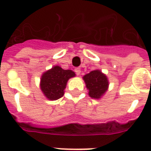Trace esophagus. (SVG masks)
Listing matches in <instances>:
<instances>
[{
  "mask_svg": "<svg viewBox=\"0 0 151 151\" xmlns=\"http://www.w3.org/2000/svg\"><path fill=\"white\" fill-rule=\"evenodd\" d=\"M75 72H76V73L77 75H80V73H81V69L79 68H75Z\"/></svg>",
  "mask_w": 151,
  "mask_h": 151,
  "instance_id": "1",
  "label": "esophagus"
}]
</instances>
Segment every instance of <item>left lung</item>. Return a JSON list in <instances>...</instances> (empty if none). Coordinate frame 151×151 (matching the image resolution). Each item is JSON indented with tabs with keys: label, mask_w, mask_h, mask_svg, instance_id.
Listing matches in <instances>:
<instances>
[{
	"label": "left lung",
	"mask_w": 151,
	"mask_h": 151,
	"mask_svg": "<svg viewBox=\"0 0 151 151\" xmlns=\"http://www.w3.org/2000/svg\"><path fill=\"white\" fill-rule=\"evenodd\" d=\"M89 96L94 99H100L108 90V78L100 70H93L83 77Z\"/></svg>",
	"instance_id": "left-lung-1"
}]
</instances>
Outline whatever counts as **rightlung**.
<instances>
[{
    "mask_svg": "<svg viewBox=\"0 0 151 151\" xmlns=\"http://www.w3.org/2000/svg\"><path fill=\"white\" fill-rule=\"evenodd\" d=\"M75 76V72L72 70H65L58 65L54 66L42 75L40 89L47 99L58 100L63 96L68 79Z\"/></svg>",
    "mask_w": 151,
    "mask_h": 151,
    "instance_id": "obj_1",
    "label": "right lung"
}]
</instances>
